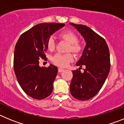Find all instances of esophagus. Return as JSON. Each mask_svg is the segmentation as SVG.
Returning a JSON list of instances; mask_svg holds the SVG:
<instances>
[{
    "label": "esophagus",
    "instance_id": "1",
    "mask_svg": "<svg viewBox=\"0 0 124 124\" xmlns=\"http://www.w3.org/2000/svg\"><path fill=\"white\" fill-rule=\"evenodd\" d=\"M64 70V69L61 68H58V72H59V73H61V72H63Z\"/></svg>",
    "mask_w": 124,
    "mask_h": 124
}]
</instances>
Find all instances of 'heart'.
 <instances>
[{"mask_svg": "<svg viewBox=\"0 0 124 124\" xmlns=\"http://www.w3.org/2000/svg\"><path fill=\"white\" fill-rule=\"evenodd\" d=\"M61 38L70 43L69 51L78 53L81 51V45L78 41V37L74 32L66 30L62 32L60 35ZM47 46L50 50H54L55 46L54 39L53 37H50L47 41ZM73 60V56L71 53L61 54L57 53L52 58V61L54 64L60 67H66L71 61Z\"/></svg>", "mask_w": 124, "mask_h": 124, "instance_id": "heart-1", "label": "heart"}]
</instances>
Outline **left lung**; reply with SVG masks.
<instances>
[{"label":"left lung","mask_w":124,"mask_h":124,"mask_svg":"<svg viewBox=\"0 0 124 124\" xmlns=\"http://www.w3.org/2000/svg\"><path fill=\"white\" fill-rule=\"evenodd\" d=\"M83 36L86 46L82 55L76 63L79 70L72 71L73 74L70 92L80 101L91 99L100 91L110 71V54L107 43L102 37L86 25L70 23ZM85 67L81 73L80 69Z\"/></svg>","instance_id":"1"}]
</instances>
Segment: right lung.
<instances>
[{
	"label": "right lung",
	"instance_id": "right-lung-1",
	"mask_svg": "<svg viewBox=\"0 0 124 124\" xmlns=\"http://www.w3.org/2000/svg\"><path fill=\"white\" fill-rule=\"evenodd\" d=\"M64 25L56 23L38 24L23 33L15 45V76L23 91L34 99H45L52 93L58 68L52 64L48 68L40 67L39 60L46 57L48 38Z\"/></svg>",
	"mask_w": 124,
	"mask_h": 124
}]
</instances>
